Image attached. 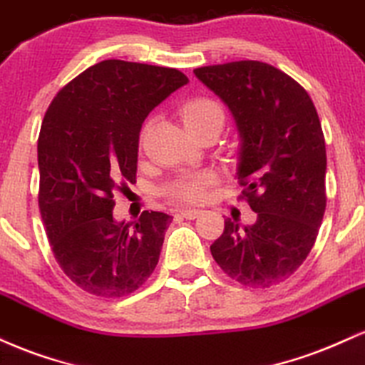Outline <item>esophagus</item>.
<instances>
[{"label":"esophagus","mask_w":365,"mask_h":365,"mask_svg":"<svg viewBox=\"0 0 365 365\" xmlns=\"http://www.w3.org/2000/svg\"><path fill=\"white\" fill-rule=\"evenodd\" d=\"M181 217H184V218H187V220H192V218H196L200 215V210H192V208H184V210H181Z\"/></svg>","instance_id":"obj_1"}]
</instances>
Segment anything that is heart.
I'll return each instance as SVG.
<instances>
[{"label":"heart","instance_id":"obj_1","mask_svg":"<svg viewBox=\"0 0 365 365\" xmlns=\"http://www.w3.org/2000/svg\"><path fill=\"white\" fill-rule=\"evenodd\" d=\"M181 118L186 128L190 131L196 128L205 126V124L218 121L224 124V109L217 101L210 97H195L187 101L181 109ZM148 131V124H145L141 130L140 141L145 140V135ZM218 181L213 173H198V174H186L182 178L175 179L167 186L165 192L173 200L184 201V203H201L208 196L210 187Z\"/></svg>","mask_w":365,"mask_h":365}]
</instances>
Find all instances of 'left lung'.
<instances>
[{
  "label": "left lung",
  "mask_w": 365,
  "mask_h": 365,
  "mask_svg": "<svg viewBox=\"0 0 365 365\" xmlns=\"http://www.w3.org/2000/svg\"><path fill=\"white\" fill-rule=\"evenodd\" d=\"M195 75L234 115L241 136V200L258 213L244 229L227 218L210 251L244 287L282 284L311 252L327 210V147L318 110L302 85L272 64L247 59L196 68Z\"/></svg>",
  "instance_id": "left-lung-1"
}]
</instances>
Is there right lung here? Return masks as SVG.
<instances>
[{
  "instance_id": "add662e5",
  "label": "right lung",
  "mask_w": 365,
  "mask_h": 365,
  "mask_svg": "<svg viewBox=\"0 0 365 365\" xmlns=\"http://www.w3.org/2000/svg\"><path fill=\"white\" fill-rule=\"evenodd\" d=\"M187 83L175 68L106 59L56 93L37 141L38 210L51 250L75 285L97 297L138 290L158 263L173 217H113L114 192L136 182L140 130Z\"/></svg>"
}]
</instances>
